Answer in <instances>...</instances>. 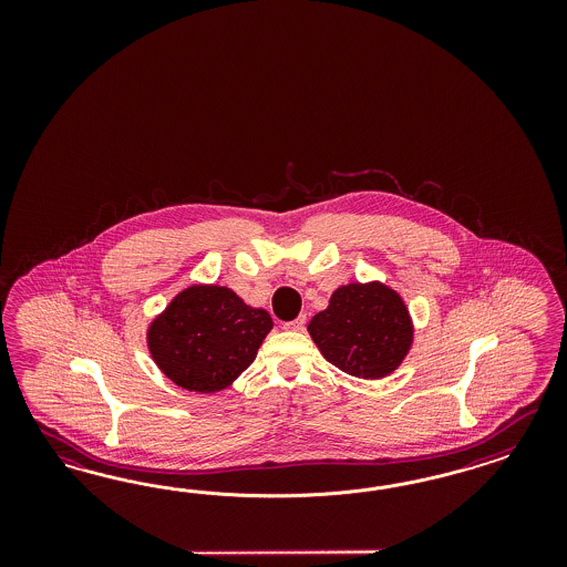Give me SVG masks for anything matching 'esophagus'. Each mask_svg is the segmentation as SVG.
<instances>
[{
    "label": "esophagus",
    "instance_id": "esophagus-1",
    "mask_svg": "<svg viewBox=\"0 0 567 567\" xmlns=\"http://www.w3.org/2000/svg\"><path fill=\"white\" fill-rule=\"evenodd\" d=\"M303 327H306V316H299V318H295L291 322H285V324H282L285 330H295V332L303 330Z\"/></svg>",
    "mask_w": 567,
    "mask_h": 567
}]
</instances>
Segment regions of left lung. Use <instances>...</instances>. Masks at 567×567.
Returning <instances> with one entry per match:
<instances>
[{
	"label": "left lung",
	"mask_w": 567,
	"mask_h": 567,
	"mask_svg": "<svg viewBox=\"0 0 567 567\" xmlns=\"http://www.w3.org/2000/svg\"><path fill=\"white\" fill-rule=\"evenodd\" d=\"M308 332L327 361L365 380L393 374L413 343L410 309L378 280L339 287L309 320Z\"/></svg>",
	"instance_id": "8db88e82"
}]
</instances>
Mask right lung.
<instances>
[{
  "mask_svg": "<svg viewBox=\"0 0 567 567\" xmlns=\"http://www.w3.org/2000/svg\"><path fill=\"white\" fill-rule=\"evenodd\" d=\"M275 322L220 285H190L147 328L155 365L185 391L218 393L251 365Z\"/></svg>",
  "mask_w": 567,
  "mask_h": 567,
  "instance_id": "add662e5",
  "label": "right lung"
}]
</instances>
